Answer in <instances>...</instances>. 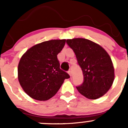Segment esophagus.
Masks as SVG:
<instances>
[{
  "label": "esophagus",
  "instance_id": "1",
  "mask_svg": "<svg viewBox=\"0 0 128 128\" xmlns=\"http://www.w3.org/2000/svg\"><path fill=\"white\" fill-rule=\"evenodd\" d=\"M68 74H69V76L71 77V76H72V72H71V71H70V70H69V71H68Z\"/></svg>",
  "mask_w": 128,
  "mask_h": 128
}]
</instances>
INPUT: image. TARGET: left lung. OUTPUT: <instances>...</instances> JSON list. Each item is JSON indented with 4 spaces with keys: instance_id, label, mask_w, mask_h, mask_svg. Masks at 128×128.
I'll return each instance as SVG.
<instances>
[{
    "instance_id": "left-lung-1",
    "label": "left lung",
    "mask_w": 128,
    "mask_h": 128,
    "mask_svg": "<svg viewBox=\"0 0 128 128\" xmlns=\"http://www.w3.org/2000/svg\"><path fill=\"white\" fill-rule=\"evenodd\" d=\"M77 58L84 74V82L77 87L86 98L95 100L110 90L114 79V69L110 56L100 45L85 38L67 40Z\"/></svg>"
}]
</instances>
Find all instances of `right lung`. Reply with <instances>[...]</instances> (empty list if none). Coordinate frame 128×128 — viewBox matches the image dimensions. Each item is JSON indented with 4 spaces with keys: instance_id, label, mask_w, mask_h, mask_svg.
<instances>
[{
    "instance_id": "add662e5",
    "label": "right lung",
    "mask_w": 128,
    "mask_h": 128,
    "mask_svg": "<svg viewBox=\"0 0 128 128\" xmlns=\"http://www.w3.org/2000/svg\"><path fill=\"white\" fill-rule=\"evenodd\" d=\"M66 40L37 44L23 54L18 66V79L24 92L34 100L46 101L56 94L69 75L60 69L57 55Z\"/></svg>"
}]
</instances>
